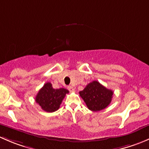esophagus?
<instances>
[{
  "mask_svg": "<svg viewBox=\"0 0 149 149\" xmlns=\"http://www.w3.org/2000/svg\"><path fill=\"white\" fill-rule=\"evenodd\" d=\"M68 89L70 91H74V88H73L72 86H68Z\"/></svg>",
  "mask_w": 149,
  "mask_h": 149,
  "instance_id": "esophagus-1",
  "label": "esophagus"
}]
</instances>
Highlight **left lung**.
<instances>
[{
    "mask_svg": "<svg viewBox=\"0 0 149 149\" xmlns=\"http://www.w3.org/2000/svg\"><path fill=\"white\" fill-rule=\"evenodd\" d=\"M87 107L97 112L105 109L112 101L113 91L108 89L97 81L91 82L79 92Z\"/></svg>",
    "mask_w": 149,
    "mask_h": 149,
    "instance_id": "1",
    "label": "left lung"
}]
</instances>
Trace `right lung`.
I'll return each mask as SVG.
<instances>
[{
  "mask_svg": "<svg viewBox=\"0 0 149 149\" xmlns=\"http://www.w3.org/2000/svg\"><path fill=\"white\" fill-rule=\"evenodd\" d=\"M68 93L65 88H53L52 84L47 82L37 93L35 101L44 111L53 112L59 109L63 100Z\"/></svg>",
  "mask_w": 149,
  "mask_h": 149,
  "instance_id": "obj_1",
  "label": "right lung"
}]
</instances>
